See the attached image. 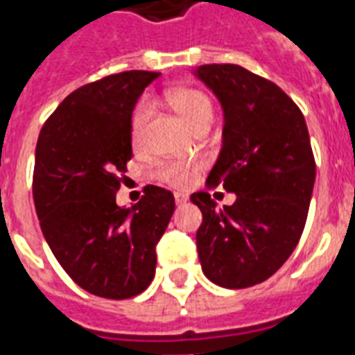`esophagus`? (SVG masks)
I'll use <instances>...</instances> for the list:
<instances>
[{"instance_id":"1","label":"esophagus","mask_w":355,"mask_h":355,"mask_svg":"<svg viewBox=\"0 0 355 355\" xmlns=\"http://www.w3.org/2000/svg\"><path fill=\"white\" fill-rule=\"evenodd\" d=\"M186 201H188V196H186V193H175V202H177V205H184Z\"/></svg>"}]
</instances>
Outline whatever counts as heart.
Wrapping results in <instances>:
<instances>
[{
	"label": "heart",
	"mask_w": 355,
	"mask_h": 355,
	"mask_svg": "<svg viewBox=\"0 0 355 355\" xmlns=\"http://www.w3.org/2000/svg\"><path fill=\"white\" fill-rule=\"evenodd\" d=\"M167 104L171 105L173 110L186 121L189 128L196 132L201 124L210 123L214 117V107L212 102L208 98L207 94L197 91V89H177L167 93ZM148 113H150V104L148 102H141L137 104L132 115V141L139 143L145 132V124L148 121ZM197 167L191 164H184V162H167L162 164L156 171V177L162 182L171 184L175 188H186L189 184L193 182L196 178Z\"/></svg>",
	"instance_id": "1"
}]
</instances>
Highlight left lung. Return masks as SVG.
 Masks as SVG:
<instances>
[{
    "label": "left lung",
    "mask_w": 355,
    "mask_h": 355,
    "mask_svg": "<svg viewBox=\"0 0 355 355\" xmlns=\"http://www.w3.org/2000/svg\"><path fill=\"white\" fill-rule=\"evenodd\" d=\"M196 76L223 107V145L208 175L236 201L223 210L208 191L189 201L201 208L197 251L216 285L245 288L279 270L304 232L316 166L304 113L274 81L238 64H202Z\"/></svg>",
    "instance_id": "8db88e82"
}]
</instances>
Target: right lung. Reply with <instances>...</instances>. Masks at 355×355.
Masks as SVG:
<instances>
[{"label": "right lung", "instance_id": "right-lung-1", "mask_svg": "<svg viewBox=\"0 0 355 355\" xmlns=\"http://www.w3.org/2000/svg\"><path fill=\"white\" fill-rule=\"evenodd\" d=\"M158 72L128 70L76 89L51 113L35 150L33 201L51 253L94 296L141 294L156 272V243L175 212L169 189L147 186L121 208L115 193L132 158V112Z\"/></svg>", "mask_w": 355, "mask_h": 355}]
</instances>
